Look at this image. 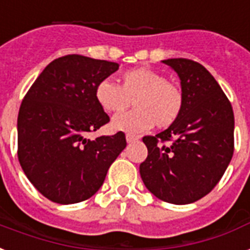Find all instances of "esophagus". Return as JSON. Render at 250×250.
Here are the masks:
<instances>
[{
    "label": "esophagus",
    "mask_w": 250,
    "mask_h": 250,
    "mask_svg": "<svg viewBox=\"0 0 250 250\" xmlns=\"http://www.w3.org/2000/svg\"><path fill=\"white\" fill-rule=\"evenodd\" d=\"M126 141L127 143H133L135 142V141H138V137L134 134H126Z\"/></svg>",
    "instance_id": "esophagus-1"
}]
</instances>
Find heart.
<instances>
[{
	"label": "heart",
	"instance_id": "heart-1",
	"mask_svg": "<svg viewBox=\"0 0 250 250\" xmlns=\"http://www.w3.org/2000/svg\"><path fill=\"white\" fill-rule=\"evenodd\" d=\"M95 100L108 113H121L129 105L135 109L113 119L116 131L139 134L151 129L168 127L175 124L184 108L183 90L169 82L166 75L147 67L124 71L120 84L104 79L95 87Z\"/></svg>",
	"mask_w": 250,
	"mask_h": 250
}]
</instances>
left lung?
Masks as SVG:
<instances>
[{
    "mask_svg": "<svg viewBox=\"0 0 250 250\" xmlns=\"http://www.w3.org/2000/svg\"><path fill=\"white\" fill-rule=\"evenodd\" d=\"M163 62L179 74L184 108L168 129L143 137L148 154L139 173L155 197L187 205L208 194L224 175L235 148V117L223 90L201 63Z\"/></svg>",
    "mask_w": 250,
    "mask_h": 250,
    "instance_id": "8db88e82",
    "label": "left lung"
}]
</instances>
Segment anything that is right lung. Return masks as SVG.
Listing matches in <instances>:
<instances>
[{
  "instance_id": "right-lung-1",
  "label": "right lung",
  "mask_w": 250,
  "mask_h": 250,
  "mask_svg": "<svg viewBox=\"0 0 250 250\" xmlns=\"http://www.w3.org/2000/svg\"><path fill=\"white\" fill-rule=\"evenodd\" d=\"M119 63L81 55L52 61L23 98L18 113V159L31 184L52 202L86 201L104 183L126 147L125 133L87 139L109 123L95 87Z\"/></svg>"
}]
</instances>
